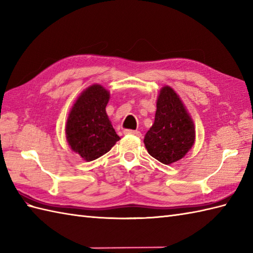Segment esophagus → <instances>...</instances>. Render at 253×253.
Listing matches in <instances>:
<instances>
[{
  "label": "esophagus",
  "mask_w": 253,
  "mask_h": 253,
  "mask_svg": "<svg viewBox=\"0 0 253 253\" xmlns=\"http://www.w3.org/2000/svg\"><path fill=\"white\" fill-rule=\"evenodd\" d=\"M125 134H132V136L136 137H141V132L138 130H131V129H125L124 130Z\"/></svg>",
  "instance_id": "34e87169"
}]
</instances>
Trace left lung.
I'll use <instances>...</instances> for the list:
<instances>
[{"label": "left lung", "instance_id": "obj_1", "mask_svg": "<svg viewBox=\"0 0 253 253\" xmlns=\"http://www.w3.org/2000/svg\"><path fill=\"white\" fill-rule=\"evenodd\" d=\"M149 154L165 165L183 158L195 142V125L173 88L164 86L156 100L154 124L144 136Z\"/></svg>", "mask_w": 253, "mask_h": 253}]
</instances>
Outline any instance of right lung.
I'll use <instances>...</instances> for the list:
<instances>
[{"label": "right lung", "instance_id": "add662e5", "mask_svg": "<svg viewBox=\"0 0 253 253\" xmlns=\"http://www.w3.org/2000/svg\"><path fill=\"white\" fill-rule=\"evenodd\" d=\"M109 100L108 89L92 84L81 92L69 112L66 123L68 144L85 162L108 153L121 139L105 111Z\"/></svg>", "mask_w": 253, "mask_h": 253}]
</instances>
